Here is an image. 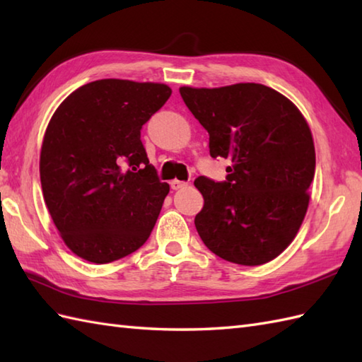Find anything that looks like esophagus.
Wrapping results in <instances>:
<instances>
[{
	"mask_svg": "<svg viewBox=\"0 0 362 362\" xmlns=\"http://www.w3.org/2000/svg\"><path fill=\"white\" fill-rule=\"evenodd\" d=\"M185 187H188L187 182H180V180H173L171 182V188L173 189H182V188H185Z\"/></svg>",
	"mask_w": 362,
	"mask_h": 362,
	"instance_id": "34e87169",
	"label": "esophagus"
}]
</instances>
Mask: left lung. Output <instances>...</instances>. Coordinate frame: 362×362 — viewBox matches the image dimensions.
<instances>
[{"instance_id":"obj_1","label":"left lung","mask_w":362,"mask_h":362,"mask_svg":"<svg viewBox=\"0 0 362 362\" xmlns=\"http://www.w3.org/2000/svg\"><path fill=\"white\" fill-rule=\"evenodd\" d=\"M189 112L209 132L227 177L194 180L204 209L194 224L204 244L230 263L259 266L279 257L308 209L316 169L311 130L288 98L261 83L182 87Z\"/></svg>"}]
</instances>
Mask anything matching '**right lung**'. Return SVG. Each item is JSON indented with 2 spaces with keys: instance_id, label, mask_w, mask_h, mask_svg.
<instances>
[{
  "instance_id": "1",
  "label": "right lung",
  "mask_w": 362,
  "mask_h": 362,
  "mask_svg": "<svg viewBox=\"0 0 362 362\" xmlns=\"http://www.w3.org/2000/svg\"><path fill=\"white\" fill-rule=\"evenodd\" d=\"M171 96L165 83L101 79L59 105L45 132V204L76 255L105 264L148 240L169 193L141 143L143 124Z\"/></svg>"
}]
</instances>
